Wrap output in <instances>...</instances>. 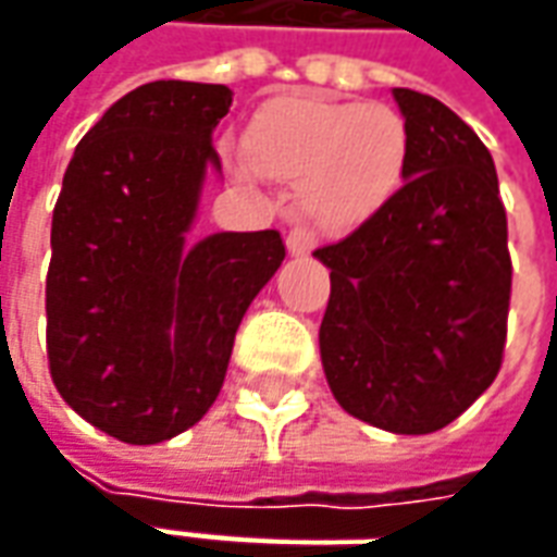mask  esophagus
<instances>
[{
    "mask_svg": "<svg viewBox=\"0 0 557 557\" xmlns=\"http://www.w3.org/2000/svg\"><path fill=\"white\" fill-rule=\"evenodd\" d=\"M312 247H315V235H312L307 225H294L288 232V250L294 257H307Z\"/></svg>",
    "mask_w": 557,
    "mask_h": 557,
    "instance_id": "1",
    "label": "esophagus"
}]
</instances>
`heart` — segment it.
Returning a JSON list of instances; mask_svg holds the SVG:
<instances>
[{"instance_id": "obj_1", "label": "heart", "mask_w": 557, "mask_h": 557, "mask_svg": "<svg viewBox=\"0 0 557 557\" xmlns=\"http://www.w3.org/2000/svg\"><path fill=\"white\" fill-rule=\"evenodd\" d=\"M245 148V180L297 183V207L310 223L350 228L396 195L409 163V129L384 104L290 96L253 114Z\"/></svg>"}]
</instances>
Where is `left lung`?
<instances>
[{
    "label": "left lung",
    "mask_w": 557,
    "mask_h": 557,
    "mask_svg": "<svg viewBox=\"0 0 557 557\" xmlns=\"http://www.w3.org/2000/svg\"><path fill=\"white\" fill-rule=\"evenodd\" d=\"M409 129L406 183L347 238L319 329L334 399L394 434L446 428L503 369L511 253L496 166L437 98L394 89Z\"/></svg>",
    "instance_id": "1"
}]
</instances>
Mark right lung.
I'll use <instances>...</instances> for the list:
<instances>
[{"label": "right lung", "mask_w": 557, "mask_h": 557, "mask_svg": "<svg viewBox=\"0 0 557 557\" xmlns=\"http://www.w3.org/2000/svg\"><path fill=\"white\" fill-rule=\"evenodd\" d=\"M228 104L213 83L133 89L79 139L54 203L49 372L76 416L133 446L201 421L250 300L285 260L275 228L185 242Z\"/></svg>", "instance_id": "add662e5"}]
</instances>
